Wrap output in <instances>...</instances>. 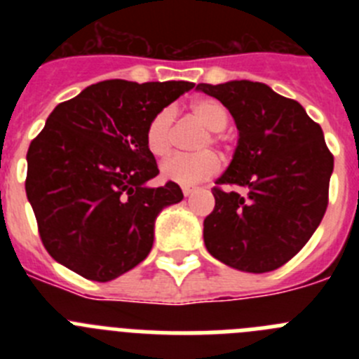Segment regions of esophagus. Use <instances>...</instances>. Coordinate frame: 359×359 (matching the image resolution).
<instances>
[{
	"label": "esophagus",
	"instance_id": "34e87169",
	"mask_svg": "<svg viewBox=\"0 0 359 359\" xmlns=\"http://www.w3.org/2000/svg\"><path fill=\"white\" fill-rule=\"evenodd\" d=\"M196 190H198V187H194V185H185V187H183V194H185L187 198H189V196L194 194Z\"/></svg>",
	"mask_w": 359,
	"mask_h": 359
}]
</instances>
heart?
<instances>
[{"label": "heart", "mask_w": 359, "mask_h": 359, "mask_svg": "<svg viewBox=\"0 0 359 359\" xmlns=\"http://www.w3.org/2000/svg\"><path fill=\"white\" fill-rule=\"evenodd\" d=\"M190 113L203 128L210 131L207 138H203L199 147L205 149L208 144H219L221 138L217 133L223 131L228 123L226 109L214 98H198L190 104ZM174 116L176 115L172 107H163L149 120L147 129H145V145L152 156L165 158L172 149ZM219 169H221V161L214 152L176 154L161 165V176L167 182L177 183V185H196L217 174Z\"/></svg>", "instance_id": "1"}]
</instances>
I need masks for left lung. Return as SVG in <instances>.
<instances>
[{"instance_id":"8db88e82","label":"left lung","mask_w":359,"mask_h":359,"mask_svg":"<svg viewBox=\"0 0 359 359\" xmlns=\"http://www.w3.org/2000/svg\"><path fill=\"white\" fill-rule=\"evenodd\" d=\"M196 90L217 98L239 131L233 158L212 189L215 207L203 223L205 246L239 271H273L304 248L327 208L334 158L322 128L297 100L262 82Z\"/></svg>"}]
</instances>
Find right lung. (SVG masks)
<instances>
[{
	"label": "right lung",
	"mask_w": 359,
	"mask_h": 359,
	"mask_svg": "<svg viewBox=\"0 0 359 359\" xmlns=\"http://www.w3.org/2000/svg\"><path fill=\"white\" fill-rule=\"evenodd\" d=\"M192 88L185 81L113 79L52 111L28 147L25 189L41 241L59 264L107 282L149 255L158 214L183 192L172 182L145 185L160 172L145 129Z\"/></svg>",
	"instance_id": "obj_1"
}]
</instances>
